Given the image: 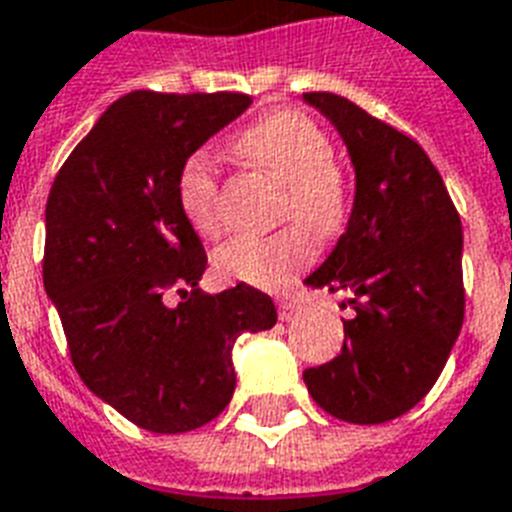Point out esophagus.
<instances>
[{"mask_svg": "<svg viewBox=\"0 0 512 512\" xmlns=\"http://www.w3.org/2000/svg\"><path fill=\"white\" fill-rule=\"evenodd\" d=\"M277 315H280V320H293L299 318L301 315V304L296 299H291V296H283V299H277Z\"/></svg>", "mask_w": 512, "mask_h": 512, "instance_id": "34e87169", "label": "esophagus"}]
</instances>
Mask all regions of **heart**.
<instances>
[{
  "label": "heart",
  "instance_id": "obj_1",
  "mask_svg": "<svg viewBox=\"0 0 512 512\" xmlns=\"http://www.w3.org/2000/svg\"><path fill=\"white\" fill-rule=\"evenodd\" d=\"M235 146L253 168L288 186L285 216L301 227H285L267 237H232L216 251L213 264L227 280L283 288L315 256L309 233L334 237L347 219V186L334 168V146L320 125L299 112L269 114L245 130ZM178 202L197 235H219V181L205 154L186 160L178 178Z\"/></svg>",
  "mask_w": 512,
  "mask_h": 512
}]
</instances>
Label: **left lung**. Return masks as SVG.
I'll return each instance as SVG.
<instances>
[{
    "label": "left lung",
    "mask_w": 512,
    "mask_h": 512,
    "mask_svg": "<svg viewBox=\"0 0 512 512\" xmlns=\"http://www.w3.org/2000/svg\"><path fill=\"white\" fill-rule=\"evenodd\" d=\"M342 136L355 197L344 235L304 283L350 293L342 352L304 371L323 411L382 425L425 398L465 320L462 221L425 149L358 104L304 93Z\"/></svg>",
    "instance_id": "obj_1"
}]
</instances>
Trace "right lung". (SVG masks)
Here are the masks:
<instances>
[{
  "instance_id": "right-lung-1",
  "label": "right lung",
  "mask_w": 512,
  "mask_h": 512,
  "mask_svg": "<svg viewBox=\"0 0 512 512\" xmlns=\"http://www.w3.org/2000/svg\"><path fill=\"white\" fill-rule=\"evenodd\" d=\"M253 104L243 93L114 101L53 181L45 291L87 390L152 433L216 419L235 392L237 336L277 323L267 293H205V251L178 202L186 160ZM178 290L182 301L167 304Z\"/></svg>"
}]
</instances>
